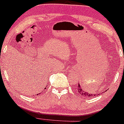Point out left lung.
Instances as JSON below:
<instances>
[{"instance_id": "1", "label": "left lung", "mask_w": 124, "mask_h": 124, "mask_svg": "<svg viewBox=\"0 0 124 124\" xmlns=\"http://www.w3.org/2000/svg\"><path fill=\"white\" fill-rule=\"evenodd\" d=\"M77 91L79 93V94L80 95H82V96L84 97H93L94 96H98V95H100V94H91L90 93H88L86 92V91L85 90H84V88H82V86H81L80 85V84H78V86L77 88Z\"/></svg>"}]
</instances>
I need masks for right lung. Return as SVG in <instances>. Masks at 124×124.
I'll return each instance as SVG.
<instances>
[{"label": "right lung", "instance_id": "add662e5", "mask_svg": "<svg viewBox=\"0 0 124 124\" xmlns=\"http://www.w3.org/2000/svg\"><path fill=\"white\" fill-rule=\"evenodd\" d=\"M46 89V88H45ZM40 94V93H39V94H37V95H38V94Z\"/></svg>", "mask_w": 124, "mask_h": 124}]
</instances>
